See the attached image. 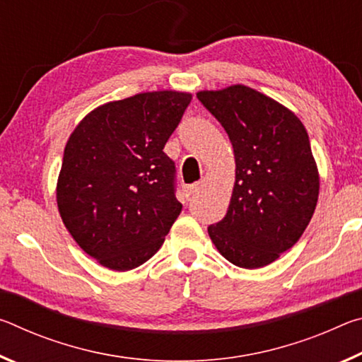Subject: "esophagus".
I'll use <instances>...</instances> for the list:
<instances>
[{"mask_svg": "<svg viewBox=\"0 0 362 362\" xmlns=\"http://www.w3.org/2000/svg\"><path fill=\"white\" fill-rule=\"evenodd\" d=\"M198 189H199V183H192V185L185 187V193H187V196H192L198 192Z\"/></svg>", "mask_w": 362, "mask_h": 362, "instance_id": "esophagus-1", "label": "esophagus"}]
</instances>
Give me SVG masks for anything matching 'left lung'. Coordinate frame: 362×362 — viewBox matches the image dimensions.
I'll return each instance as SVG.
<instances>
[{
    "label": "left lung",
    "instance_id": "left-lung-1",
    "mask_svg": "<svg viewBox=\"0 0 362 362\" xmlns=\"http://www.w3.org/2000/svg\"><path fill=\"white\" fill-rule=\"evenodd\" d=\"M235 151L236 180L225 217L207 231L233 265L262 268L279 259L308 226L320 175L306 129L291 110L247 86L201 90Z\"/></svg>",
    "mask_w": 362,
    "mask_h": 362
}]
</instances>
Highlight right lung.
Returning <instances> with one entry per match:
<instances>
[{"label":"right lung","instance_id":"add662e5","mask_svg":"<svg viewBox=\"0 0 362 362\" xmlns=\"http://www.w3.org/2000/svg\"><path fill=\"white\" fill-rule=\"evenodd\" d=\"M192 94L144 93L90 112L65 145L57 206L86 254L115 272L158 252L182 211L164 145Z\"/></svg>","mask_w":362,"mask_h":362}]
</instances>
